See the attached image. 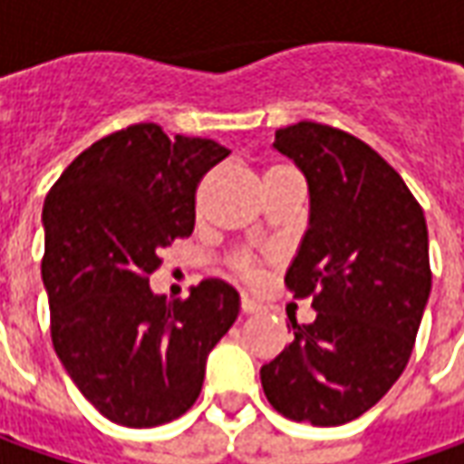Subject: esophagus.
<instances>
[{
	"label": "esophagus",
	"mask_w": 464,
	"mask_h": 464,
	"mask_svg": "<svg viewBox=\"0 0 464 464\" xmlns=\"http://www.w3.org/2000/svg\"><path fill=\"white\" fill-rule=\"evenodd\" d=\"M241 312L246 314V316H249V314H259L262 312V304H256L254 298L244 295V298H241Z\"/></svg>",
	"instance_id": "esophagus-1"
}]
</instances>
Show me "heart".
<instances>
[{
    "mask_svg": "<svg viewBox=\"0 0 464 464\" xmlns=\"http://www.w3.org/2000/svg\"><path fill=\"white\" fill-rule=\"evenodd\" d=\"M236 272L241 275V277H256L259 275V270H256V265H254L249 256H241V259H236Z\"/></svg>",
    "mask_w": 464,
    "mask_h": 464,
    "instance_id": "1",
    "label": "heart"
}]
</instances>
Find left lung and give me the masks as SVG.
<instances>
[{"label": "left lung", "instance_id": "obj_1", "mask_svg": "<svg viewBox=\"0 0 464 464\" xmlns=\"http://www.w3.org/2000/svg\"><path fill=\"white\" fill-rule=\"evenodd\" d=\"M309 187V228L285 272L316 319L288 316L293 343L262 366L270 405L291 420L343 426L405 372L431 293L429 228L392 166L348 131L298 121L275 131Z\"/></svg>", "mask_w": 464, "mask_h": 464}]
</instances>
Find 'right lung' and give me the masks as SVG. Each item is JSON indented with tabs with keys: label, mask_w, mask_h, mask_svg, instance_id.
Returning a JSON list of instances; mask_svg holds the SVG:
<instances>
[{
	"label": "right lung",
	"mask_w": 464,
	"mask_h": 464,
	"mask_svg": "<svg viewBox=\"0 0 464 464\" xmlns=\"http://www.w3.org/2000/svg\"><path fill=\"white\" fill-rule=\"evenodd\" d=\"M228 148L131 124L80 152L44 202L51 340L77 390L119 426L152 429L199 397L208 355L241 312L202 280L189 298L150 291L160 249L194 231V192Z\"/></svg>",
	"instance_id": "1"
}]
</instances>
